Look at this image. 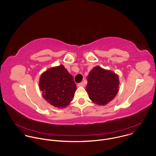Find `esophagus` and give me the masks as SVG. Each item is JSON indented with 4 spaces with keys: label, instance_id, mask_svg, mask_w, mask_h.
Returning a JSON list of instances; mask_svg holds the SVG:
<instances>
[{
    "label": "esophagus",
    "instance_id": "esophagus-1",
    "mask_svg": "<svg viewBox=\"0 0 156 156\" xmlns=\"http://www.w3.org/2000/svg\"><path fill=\"white\" fill-rule=\"evenodd\" d=\"M78 86L79 87H84V84L83 82H81V83H79V84H78Z\"/></svg>",
    "mask_w": 156,
    "mask_h": 156
}]
</instances>
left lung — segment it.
Returning <instances> with one entry per match:
<instances>
[{"mask_svg": "<svg viewBox=\"0 0 156 156\" xmlns=\"http://www.w3.org/2000/svg\"><path fill=\"white\" fill-rule=\"evenodd\" d=\"M86 91L90 99L99 105L112 101L119 91V76L115 72L97 66L89 72Z\"/></svg>", "mask_w": 156, "mask_h": 156, "instance_id": "8db88e82", "label": "left lung"}]
</instances>
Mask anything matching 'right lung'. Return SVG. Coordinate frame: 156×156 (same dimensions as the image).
<instances>
[{
  "instance_id": "right-lung-1",
  "label": "right lung",
  "mask_w": 156,
  "mask_h": 156,
  "mask_svg": "<svg viewBox=\"0 0 156 156\" xmlns=\"http://www.w3.org/2000/svg\"><path fill=\"white\" fill-rule=\"evenodd\" d=\"M39 87L43 98L58 108L69 105L77 89L73 76L62 64L44 72L40 77Z\"/></svg>"
}]
</instances>
